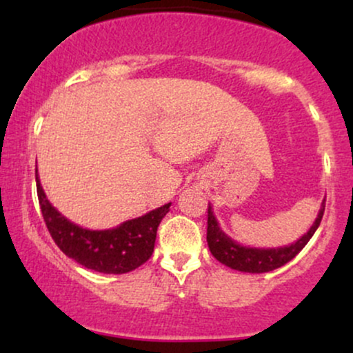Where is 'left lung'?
Instances as JSON below:
<instances>
[{
	"label": "left lung",
	"instance_id": "1",
	"mask_svg": "<svg viewBox=\"0 0 353 353\" xmlns=\"http://www.w3.org/2000/svg\"><path fill=\"white\" fill-rule=\"evenodd\" d=\"M323 210H325V202H322V208L319 210V216L315 219L314 225L307 234L299 239L294 244L285 247H277V249H255V247H244L237 244L236 241L225 236L219 228L216 217L212 214V208H208V244L210 249V254L217 259L221 264L230 267V269L241 270V272H250V274H262L270 272V270L279 269L283 264L297 255L310 237L314 236L315 230L320 225L322 221Z\"/></svg>",
	"mask_w": 353,
	"mask_h": 353
}]
</instances>
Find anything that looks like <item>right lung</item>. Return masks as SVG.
Here are the masks:
<instances>
[{"label":"right lung","mask_w":353,"mask_h":353,"mask_svg":"<svg viewBox=\"0 0 353 353\" xmlns=\"http://www.w3.org/2000/svg\"><path fill=\"white\" fill-rule=\"evenodd\" d=\"M36 189L43 219L56 245L78 264L103 274H125L143 265L154 252L157 228L171 205L169 202L114 229L89 230L72 224L52 208L38 179V169Z\"/></svg>","instance_id":"add662e5"}]
</instances>
